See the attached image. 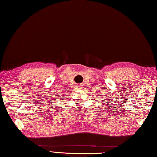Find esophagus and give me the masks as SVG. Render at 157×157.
<instances>
[{
  "mask_svg": "<svg viewBox=\"0 0 157 157\" xmlns=\"http://www.w3.org/2000/svg\"><path fill=\"white\" fill-rule=\"evenodd\" d=\"M80 86H79V85H78V86H77V87H78V88H79V87H80Z\"/></svg>",
  "mask_w": 157,
  "mask_h": 157,
  "instance_id": "obj_1",
  "label": "esophagus"
}]
</instances>
